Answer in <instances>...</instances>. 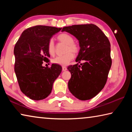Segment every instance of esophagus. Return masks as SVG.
I'll list each match as a JSON object with an SVG mask.
<instances>
[{"mask_svg":"<svg viewBox=\"0 0 132 132\" xmlns=\"http://www.w3.org/2000/svg\"><path fill=\"white\" fill-rule=\"evenodd\" d=\"M62 70H63V71L67 70V68H66V67H65V66L62 67Z\"/></svg>","mask_w":132,"mask_h":132,"instance_id":"34e87169","label":"esophagus"}]
</instances>
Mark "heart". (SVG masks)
<instances>
[{
  "label": "heart",
  "mask_w": 132,
  "mask_h": 132,
  "mask_svg": "<svg viewBox=\"0 0 132 132\" xmlns=\"http://www.w3.org/2000/svg\"><path fill=\"white\" fill-rule=\"evenodd\" d=\"M60 42L66 44L64 52L66 53L61 56H57L52 60V62L55 64L61 66H66L72 61L74 58V54H77L79 51V46L77 44L75 43L74 39L70 35L66 33H62L57 37ZM72 52L71 53V52ZM48 52L50 55H53L55 52V45L52 39H50L48 44Z\"/></svg>",
  "instance_id": "heart-1"
}]
</instances>
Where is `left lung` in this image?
Returning <instances> with one entry per match:
<instances>
[{"label": "left lung", "mask_w": 132, "mask_h": 132, "mask_svg": "<svg viewBox=\"0 0 132 132\" xmlns=\"http://www.w3.org/2000/svg\"><path fill=\"white\" fill-rule=\"evenodd\" d=\"M62 31L78 39L80 49L76 62L84 61L68 67L71 75L69 90L80 100H90L106 82L112 64L110 42L101 29L93 24L65 27Z\"/></svg>", "instance_id": "1"}]
</instances>
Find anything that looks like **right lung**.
I'll use <instances>...</instances> for the list:
<instances>
[{"mask_svg":"<svg viewBox=\"0 0 132 132\" xmlns=\"http://www.w3.org/2000/svg\"><path fill=\"white\" fill-rule=\"evenodd\" d=\"M62 28L36 26L24 30L14 48V71L22 93L31 100H41L50 94L53 82L62 71V67L49 62L48 44Z\"/></svg>","mask_w":132,"mask_h":132,"instance_id":"add662e5","label":"right lung"}]
</instances>
